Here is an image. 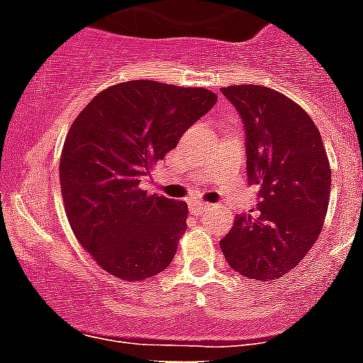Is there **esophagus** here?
I'll use <instances>...</instances> for the list:
<instances>
[{
	"label": "esophagus",
	"instance_id": "esophagus-1",
	"mask_svg": "<svg viewBox=\"0 0 363 363\" xmlns=\"http://www.w3.org/2000/svg\"><path fill=\"white\" fill-rule=\"evenodd\" d=\"M208 208H210L208 203H199V201H191L190 203V210L194 212V214H201V212H205V210Z\"/></svg>",
	"mask_w": 363,
	"mask_h": 363
}]
</instances>
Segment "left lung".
<instances>
[{"instance_id":"left-lung-1","label":"left lung","mask_w":363,"mask_h":363,"mask_svg":"<svg viewBox=\"0 0 363 363\" xmlns=\"http://www.w3.org/2000/svg\"><path fill=\"white\" fill-rule=\"evenodd\" d=\"M245 129L249 182L258 186L251 214L234 219L219 245L228 266L255 280L294 269L318 242L330 197V164L318 127L273 88H221Z\"/></svg>"}]
</instances>
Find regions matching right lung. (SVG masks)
Returning <instances> with one entry per match:
<instances>
[{"label":"right lung","mask_w":363,"mask_h":363,"mask_svg":"<svg viewBox=\"0 0 363 363\" xmlns=\"http://www.w3.org/2000/svg\"><path fill=\"white\" fill-rule=\"evenodd\" d=\"M218 96L205 88L127 81L97 94L75 118L60 155V190L79 243L123 280L172 264L188 205L140 190Z\"/></svg>","instance_id":"right-lung-1"}]
</instances>
